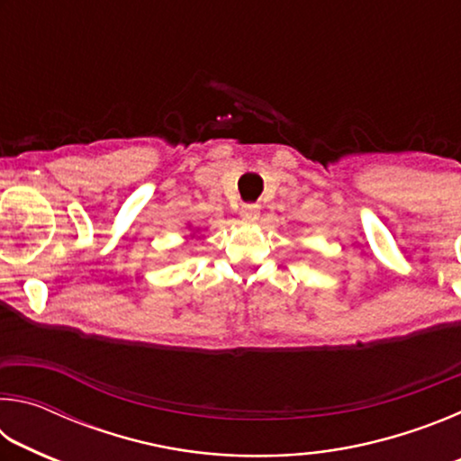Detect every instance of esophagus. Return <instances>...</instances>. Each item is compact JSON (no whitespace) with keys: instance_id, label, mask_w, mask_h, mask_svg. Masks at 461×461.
<instances>
[{"instance_id":"esophagus-1","label":"esophagus","mask_w":461,"mask_h":461,"mask_svg":"<svg viewBox=\"0 0 461 461\" xmlns=\"http://www.w3.org/2000/svg\"><path fill=\"white\" fill-rule=\"evenodd\" d=\"M241 217H244L246 221H254L256 217L260 213V205H256V203H246V205H241Z\"/></svg>"}]
</instances>
